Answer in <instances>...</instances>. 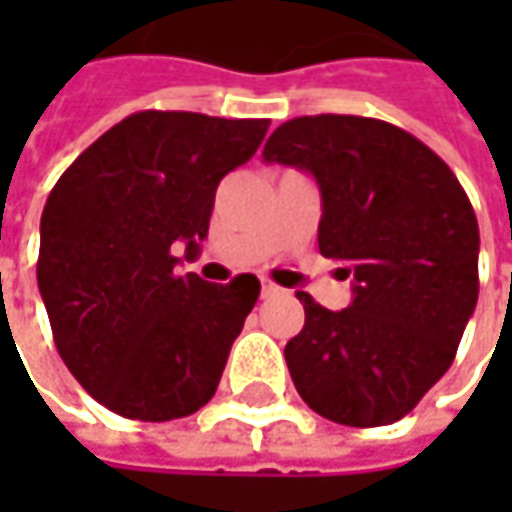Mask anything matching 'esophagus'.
I'll use <instances>...</instances> for the list:
<instances>
[{
	"instance_id": "1",
	"label": "esophagus",
	"mask_w": 512,
	"mask_h": 512,
	"mask_svg": "<svg viewBox=\"0 0 512 512\" xmlns=\"http://www.w3.org/2000/svg\"><path fill=\"white\" fill-rule=\"evenodd\" d=\"M279 293H282V287L273 285L270 279H262V296H265V299H270V296H279Z\"/></svg>"
}]
</instances>
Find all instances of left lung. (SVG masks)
Here are the masks:
<instances>
[{
	"label": "left lung",
	"instance_id": "1",
	"mask_svg": "<svg viewBox=\"0 0 512 512\" xmlns=\"http://www.w3.org/2000/svg\"><path fill=\"white\" fill-rule=\"evenodd\" d=\"M262 156L316 179L319 250L353 276L344 310L299 293L290 379L330 422H399L447 373L476 310L479 222L464 187L416 136L367 116L290 119Z\"/></svg>",
	"mask_w": 512,
	"mask_h": 512
}]
</instances>
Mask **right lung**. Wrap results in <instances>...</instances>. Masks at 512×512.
<instances>
[{
    "mask_svg": "<svg viewBox=\"0 0 512 512\" xmlns=\"http://www.w3.org/2000/svg\"><path fill=\"white\" fill-rule=\"evenodd\" d=\"M270 119L139 110L102 133L53 185L36 282L53 342L76 382L125 419L170 422L205 407L259 299L253 273L230 285L179 276L216 187L245 165Z\"/></svg>",
    "mask_w": 512,
    "mask_h": 512,
    "instance_id": "add662e5",
    "label": "right lung"
}]
</instances>
